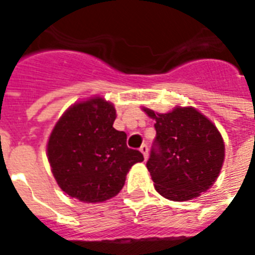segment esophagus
Returning <instances> with one entry per match:
<instances>
[{
	"label": "esophagus",
	"instance_id": "1",
	"mask_svg": "<svg viewBox=\"0 0 255 255\" xmlns=\"http://www.w3.org/2000/svg\"><path fill=\"white\" fill-rule=\"evenodd\" d=\"M140 152L143 153L144 159L147 160L148 159V147H147V145H145V144H143V145L140 147Z\"/></svg>",
	"mask_w": 255,
	"mask_h": 255
}]
</instances>
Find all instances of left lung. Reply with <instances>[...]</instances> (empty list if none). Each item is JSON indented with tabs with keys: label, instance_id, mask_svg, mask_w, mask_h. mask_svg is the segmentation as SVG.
<instances>
[{
	"label": "left lung",
	"instance_id": "1",
	"mask_svg": "<svg viewBox=\"0 0 255 255\" xmlns=\"http://www.w3.org/2000/svg\"><path fill=\"white\" fill-rule=\"evenodd\" d=\"M156 122V139L147 161L157 193L170 201L200 197L217 180L225 144L217 127L194 107L159 114L141 108Z\"/></svg>",
	"mask_w": 255,
	"mask_h": 255
}]
</instances>
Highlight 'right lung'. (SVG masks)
Masks as SVG:
<instances>
[{
  "mask_svg": "<svg viewBox=\"0 0 255 255\" xmlns=\"http://www.w3.org/2000/svg\"><path fill=\"white\" fill-rule=\"evenodd\" d=\"M116 110L102 96L70 106L58 119L47 141V159L55 181L82 202L115 197L127 173L143 155L127 147V135L116 131Z\"/></svg>",
  "mask_w": 255,
  "mask_h": 255,
  "instance_id": "add662e5",
  "label": "right lung"
}]
</instances>
